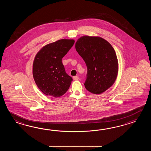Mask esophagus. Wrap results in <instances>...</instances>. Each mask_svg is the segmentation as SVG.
Masks as SVG:
<instances>
[{
    "label": "esophagus",
    "mask_w": 151,
    "mask_h": 151,
    "mask_svg": "<svg viewBox=\"0 0 151 151\" xmlns=\"http://www.w3.org/2000/svg\"><path fill=\"white\" fill-rule=\"evenodd\" d=\"M73 80H78L79 77H78V76H74V77H73Z\"/></svg>",
    "instance_id": "34e87169"
}]
</instances>
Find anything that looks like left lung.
<instances>
[{
    "instance_id": "left-lung-1",
    "label": "left lung",
    "mask_w": 151,
    "mask_h": 151,
    "mask_svg": "<svg viewBox=\"0 0 151 151\" xmlns=\"http://www.w3.org/2000/svg\"><path fill=\"white\" fill-rule=\"evenodd\" d=\"M76 49L87 68L84 85L94 94L105 92L112 85L118 72V62L112 46L106 40L85 35L76 43Z\"/></svg>"
}]
</instances>
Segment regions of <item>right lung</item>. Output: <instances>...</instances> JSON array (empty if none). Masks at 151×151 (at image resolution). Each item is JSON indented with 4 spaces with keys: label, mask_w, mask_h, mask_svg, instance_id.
<instances>
[{
    "label": "right lung",
    "mask_w": 151,
    "mask_h": 151,
    "mask_svg": "<svg viewBox=\"0 0 151 151\" xmlns=\"http://www.w3.org/2000/svg\"><path fill=\"white\" fill-rule=\"evenodd\" d=\"M74 40L61 39L46 45L35 55L33 76L42 92L55 98L64 95L72 81L63 64L62 58L73 46Z\"/></svg>",
    "instance_id": "obj_1"
}]
</instances>
